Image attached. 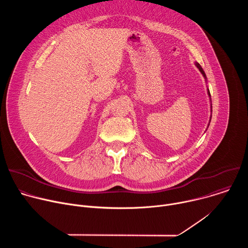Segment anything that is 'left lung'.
Instances as JSON below:
<instances>
[{"label": "left lung", "instance_id": "obj_1", "mask_svg": "<svg viewBox=\"0 0 248 248\" xmlns=\"http://www.w3.org/2000/svg\"><path fill=\"white\" fill-rule=\"evenodd\" d=\"M195 65H196V66H197V67H198V69H199V70H200V72H201V74H202V75H203V77H204V78H206V75H205V73H204V70H203V69H202V67H201V65H200V64H199V63H198V62H196V63H195ZM208 95H209V97H210V98H211V95H210V91H209V89H208ZM211 107H212V103H211ZM211 117H212V116H211Z\"/></svg>", "mask_w": 248, "mask_h": 248}]
</instances>
